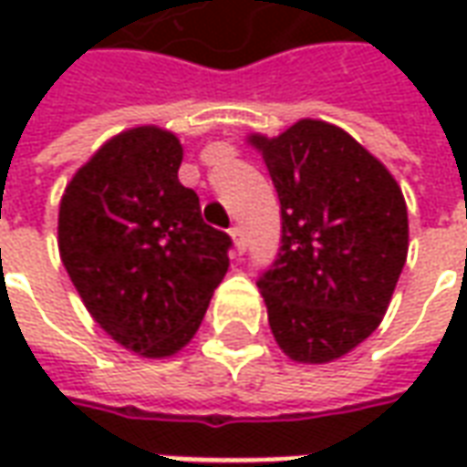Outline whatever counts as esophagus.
<instances>
[{"instance_id":"1","label":"esophagus","mask_w":467,"mask_h":467,"mask_svg":"<svg viewBox=\"0 0 467 467\" xmlns=\"http://www.w3.org/2000/svg\"><path fill=\"white\" fill-rule=\"evenodd\" d=\"M230 234H233L234 250H237V253H243L244 247H247V237H244L243 227H240V224H234V227H230Z\"/></svg>"}]
</instances>
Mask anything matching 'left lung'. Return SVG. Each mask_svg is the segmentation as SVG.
<instances>
[{"mask_svg":"<svg viewBox=\"0 0 467 467\" xmlns=\"http://www.w3.org/2000/svg\"><path fill=\"white\" fill-rule=\"evenodd\" d=\"M250 142L273 177L283 237L260 273L277 345L330 362L375 333L408 257V207L392 174L340 127L303 119Z\"/></svg>","mask_w":467,"mask_h":467,"instance_id":"1","label":"left lung"}]
</instances>
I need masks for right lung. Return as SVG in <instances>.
<instances>
[{"mask_svg":"<svg viewBox=\"0 0 467 467\" xmlns=\"http://www.w3.org/2000/svg\"><path fill=\"white\" fill-rule=\"evenodd\" d=\"M182 144L160 127L117 134L67 184L59 253L99 327L164 358L190 343L230 267L233 237L177 180Z\"/></svg>","mask_w":467,"mask_h":467,"instance_id":"obj_1","label":"right lung"}]
</instances>
